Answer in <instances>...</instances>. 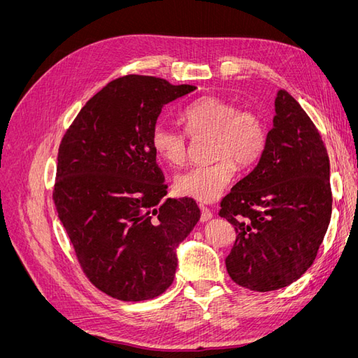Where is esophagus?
Returning a JSON list of instances; mask_svg holds the SVG:
<instances>
[{
    "label": "esophagus",
    "mask_w": 358,
    "mask_h": 358,
    "mask_svg": "<svg viewBox=\"0 0 358 358\" xmlns=\"http://www.w3.org/2000/svg\"><path fill=\"white\" fill-rule=\"evenodd\" d=\"M200 210H201V216H200V221H201V222H206V221L212 220L213 213L210 212V209H209V208H206V206L200 204Z\"/></svg>",
    "instance_id": "obj_1"
}]
</instances>
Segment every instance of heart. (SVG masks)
Segmentation results:
<instances>
[{"mask_svg":"<svg viewBox=\"0 0 358 358\" xmlns=\"http://www.w3.org/2000/svg\"><path fill=\"white\" fill-rule=\"evenodd\" d=\"M180 119L191 137L212 136L210 155L215 159L213 164L191 167L176 178L175 188L183 197L215 201L231 183L236 164L251 167L264 152L267 133L262 116L231 100L204 96L187 106ZM150 142L170 166H182L188 157L187 134L164 122L154 127Z\"/></svg>","mask_w":358,"mask_h":358,"instance_id":"heart-1","label":"heart"}]
</instances>
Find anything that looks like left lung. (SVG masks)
I'll use <instances>...</instances> for the list:
<instances>
[{"label": "left lung", "mask_w": 358, "mask_h": 358, "mask_svg": "<svg viewBox=\"0 0 358 358\" xmlns=\"http://www.w3.org/2000/svg\"><path fill=\"white\" fill-rule=\"evenodd\" d=\"M275 112L258 164L220 210L236 230L227 272L237 285L259 292L292 284L313 264L333 203L330 161L317 127L284 90Z\"/></svg>", "instance_id": "8db88e82"}]
</instances>
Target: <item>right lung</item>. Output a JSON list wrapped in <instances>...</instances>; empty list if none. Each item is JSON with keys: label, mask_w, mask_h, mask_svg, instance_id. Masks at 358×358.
<instances>
[{"label": "right lung", "mask_w": 358, "mask_h": 358, "mask_svg": "<svg viewBox=\"0 0 358 358\" xmlns=\"http://www.w3.org/2000/svg\"><path fill=\"white\" fill-rule=\"evenodd\" d=\"M196 90L124 76L82 107L61 140L53 201L83 273L113 299L162 294L179 243L200 220L192 199L161 201L167 185L150 142L162 107Z\"/></svg>", "instance_id": "right-lung-1"}]
</instances>
